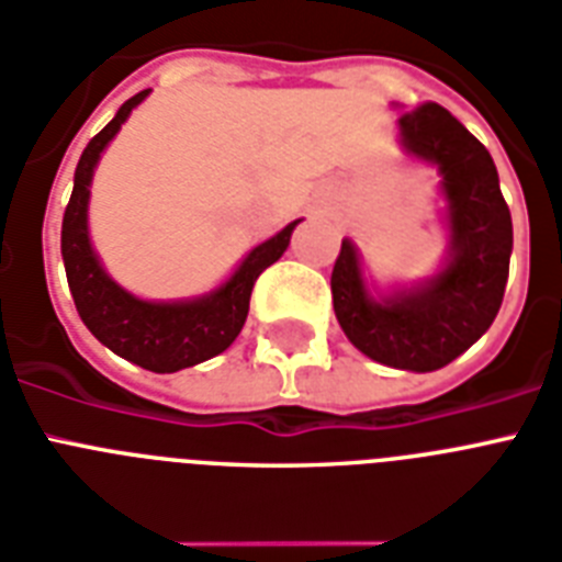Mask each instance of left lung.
<instances>
[{"instance_id": "obj_1", "label": "left lung", "mask_w": 562, "mask_h": 562, "mask_svg": "<svg viewBox=\"0 0 562 562\" xmlns=\"http://www.w3.org/2000/svg\"><path fill=\"white\" fill-rule=\"evenodd\" d=\"M401 147L432 164L447 202V259L430 280L375 296L367 291L358 248L344 239L331 271V300L346 337L392 369L432 372L468 352L494 323L508 282L514 227L496 164L439 103L398 117Z\"/></svg>"}]
</instances>
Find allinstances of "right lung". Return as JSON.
I'll use <instances>...</instances> for the list:
<instances>
[{
    "label": "right lung",
    "mask_w": 562,
    "mask_h": 562,
    "mask_svg": "<svg viewBox=\"0 0 562 562\" xmlns=\"http://www.w3.org/2000/svg\"><path fill=\"white\" fill-rule=\"evenodd\" d=\"M147 94L149 89L126 100L117 109V115L89 140V147L80 155V164L75 170V190H71L66 216H63L59 248H63L68 289L75 296L77 314L91 335L106 349L121 355L123 360H132L149 372H178V369L195 367L213 355L225 352L227 346L234 344L245 326V317H248L254 282L285 254L300 218L257 245L218 289L204 296L153 303V300H140L121 289L103 271L98 254L91 248L89 187L100 153L109 147V140L121 130V123Z\"/></svg>",
    "instance_id": "obj_1"
}]
</instances>
